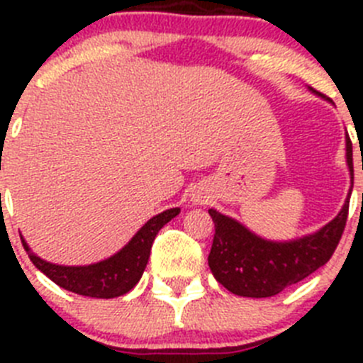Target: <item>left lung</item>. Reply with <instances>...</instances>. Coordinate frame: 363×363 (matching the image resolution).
Returning a JSON list of instances; mask_svg holds the SVG:
<instances>
[{
    "instance_id": "obj_1",
    "label": "left lung",
    "mask_w": 363,
    "mask_h": 363,
    "mask_svg": "<svg viewBox=\"0 0 363 363\" xmlns=\"http://www.w3.org/2000/svg\"><path fill=\"white\" fill-rule=\"evenodd\" d=\"M346 156L353 174V149L347 138ZM350 199L342 211L320 232L291 242H269L235 219L208 211L214 221V240L208 252V267L216 281L232 294L251 298L274 296L306 279L334 255L347 221Z\"/></svg>"
}]
</instances>
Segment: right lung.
Wrapping results in <instances>:
<instances>
[{"label":"right lung","instance_id":"obj_1","mask_svg":"<svg viewBox=\"0 0 363 363\" xmlns=\"http://www.w3.org/2000/svg\"><path fill=\"white\" fill-rule=\"evenodd\" d=\"M181 212V208H168L149 219L137 232V235L112 258L87 267H63L43 262L42 258L29 251L28 244L23 246L29 259L38 270H42L50 281L65 290L77 295L93 296V298H113L131 290L140 281L151 255L152 242L158 232Z\"/></svg>","mask_w":363,"mask_h":363}]
</instances>
